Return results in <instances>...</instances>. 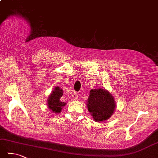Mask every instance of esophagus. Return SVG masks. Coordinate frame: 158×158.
Segmentation results:
<instances>
[{"label": "esophagus", "mask_w": 158, "mask_h": 158, "mask_svg": "<svg viewBox=\"0 0 158 158\" xmlns=\"http://www.w3.org/2000/svg\"><path fill=\"white\" fill-rule=\"evenodd\" d=\"M71 98H72V99L74 100H77V99H78V94H77L76 92H74V93H73V95H72V96H71Z\"/></svg>", "instance_id": "1"}]
</instances>
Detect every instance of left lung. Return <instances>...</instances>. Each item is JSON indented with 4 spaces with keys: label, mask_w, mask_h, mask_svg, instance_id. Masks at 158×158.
<instances>
[{
    "label": "left lung",
    "mask_w": 158,
    "mask_h": 158,
    "mask_svg": "<svg viewBox=\"0 0 158 158\" xmlns=\"http://www.w3.org/2000/svg\"><path fill=\"white\" fill-rule=\"evenodd\" d=\"M87 102L88 111L98 123L109 119L116 108L114 96L105 89H91Z\"/></svg>",
    "instance_id": "8db88e82"
}]
</instances>
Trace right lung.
<instances>
[{
  "label": "right lung",
  "instance_id": "right-lung-1",
  "mask_svg": "<svg viewBox=\"0 0 158 158\" xmlns=\"http://www.w3.org/2000/svg\"><path fill=\"white\" fill-rule=\"evenodd\" d=\"M62 95H63V91L59 87H56L54 90L52 91L47 99V106L51 110V111L59 114L62 111L63 106L66 105V103L60 100Z\"/></svg>",
  "mask_w": 158,
  "mask_h": 158
}]
</instances>
